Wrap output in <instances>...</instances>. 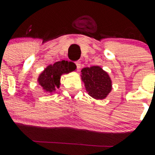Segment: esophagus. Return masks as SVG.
<instances>
[{
    "label": "esophagus",
    "mask_w": 155,
    "mask_h": 155,
    "mask_svg": "<svg viewBox=\"0 0 155 155\" xmlns=\"http://www.w3.org/2000/svg\"><path fill=\"white\" fill-rule=\"evenodd\" d=\"M75 63V65H76V68H77V69H80V65H81V63H80V61H76Z\"/></svg>",
    "instance_id": "obj_1"
}]
</instances>
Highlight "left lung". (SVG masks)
Here are the masks:
<instances>
[{
  "label": "left lung",
  "mask_w": 155,
  "mask_h": 155,
  "mask_svg": "<svg viewBox=\"0 0 155 155\" xmlns=\"http://www.w3.org/2000/svg\"><path fill=\"white\" fill-rule=\"evenodd\" d=\"M81 71L88 94L95 99L105 98L112 89V82L107 72L98 66L85 68Z\"/></svg>",
  "instance_id": "8db88e82"
}]
</instances>
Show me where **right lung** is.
Wrapping results in <instances>:
<instances>
[{"instance_id":"obj_1","label":"right lung","mask_w":155,"mask_h":155,"mask_svg":"<svg viewBox=\"0 0 155 155\" xmlns=\"http://www.w3.org/2000/svg\"><path fill=\"white\" fill-rule=\"evenodd\" d=\"M75 69L71 62L63 60L56 62L53 65L48 66L38 78V82L46 92H52L55 87H59L60 76L63 73H69Z\"/></svg>"}]
</instances>
